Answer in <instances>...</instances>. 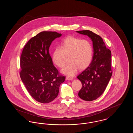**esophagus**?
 Masks as SVG:
<instances>
[{
  "label": "esophagus",
  "mask_w": 133,
  "mask_h": 133,
  "mask_svg": "<svg viewBox=\"0 0 133 133\" xmlns=\"http://www.w3.org/2000/svg\"><path fill=\"white\" fill-rule=\"evenodd\" d=\"M66 80H73V78L72 77H69V76H67L66 77Z\"/></svg>",
  "instance_id": "obj_1"
}]
</instances>
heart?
<instances>
[{
  "label": "heart",
  "instance_id": "1",
  "mask_svg": "<svg viewBox=\"0 0 133 133\" xmlns=\"http://www.w3.org/2000/svg\"><path fill=\"white\" fill-rule=\"evenodd\" d=\"M61 47H57L54 49L52 60L58 67L62 68L65 64L66 57L69 56L70 63L61 70L64 74L74 76L79 69H85L91 63L93 51L88 40L69 36L61 42Z\"/></svg>",
  "mask_w": 133,
  "mask_h": 133
}]
</instances>
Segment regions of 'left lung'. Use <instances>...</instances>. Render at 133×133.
I'll return each instance as SVG.
<instances>
[{
  "label": "left lung",
  "mask_w": 133,
  "mask_h": 133,
  "mask_svg": "<svg viewBox=\"0 0 133 133\" xmlns=\"http://www.w3.org/2000/svg\"><path fill=\"white\" fill-rule=\"evenodd\" d=\"M76 32L87 35L93 42L92 60L89 66L77 76L82 84L79 97L83 100L91 101L103 93L112 75L111 52L106 47L101 37L94 32L90 30Z\"/></svg>",
  "instance_id": "8db88e82"
}]
</instances>
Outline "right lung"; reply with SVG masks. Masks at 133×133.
I'll return each mask as SVG.
<instances>
[{
	"mask_svg": "<svg viewBox=\"0 0 133 133\" xmlns=\"http://www.w3.org/2000/svg\"><path fill=\"white\" fill-rule=\"evenodd\" d=\"M61 35L56 32H41L28 41L21 55V79L29 93L40 103L54 100L65 80L53 65L49 52L52 42Z\"/></svg>",
	"mask_w": 133,
	"mask_h": 133,
	"instance_id": "add662e5",
	"label": "right lung"
}]
</instances>
